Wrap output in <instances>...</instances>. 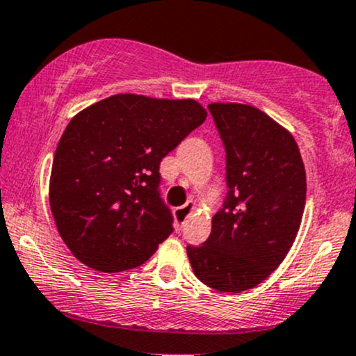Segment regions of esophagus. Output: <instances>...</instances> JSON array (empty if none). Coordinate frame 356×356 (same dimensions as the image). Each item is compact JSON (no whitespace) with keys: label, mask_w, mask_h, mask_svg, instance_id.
I'll return each mask as SVG.
<instances>
[{"label":"esophagus","mask_w":356,"mask_h":356,"mask_svg":"<svg viewBox=\"0 0 356 356\" xmlns=\"http://www.w3.org/2000/svg\"><path fill=\"white\" fill-rule=\"evenodd\" d=\"M196 208V204L193 203V201H188V203L184 204V207H179L174 209V218H175V228L177 230H181L182 225H184V222L188 220V216L193 213V209Z\"/></svg>","instance_id":"34e87169"}]
</instances>
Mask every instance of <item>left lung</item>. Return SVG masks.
Wrapping results in <instances>:
<instances>
[{
  "mask_svg": "<svg viewBox=\"0 0 356 356\" xmlns=\"http://www.w3.org/2000/svg\"><path fill=\"white\" fill-rule=\"evenodd\" d=\"M227 153V197L211 234L188 245L200 282L223 293L259 285L293 245L305 208V167L293 136L245 104H209Z\"/></svg>",
  "mask_w": 356,
  "mask_h": 356,
  "instance_id": "8db88e82",
  "label": "left lung"
}]
</instances>
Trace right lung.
Wrapping results in <instances>:
<instances>
[{
  "label": "right lung",
  "mask_w": 356,
  "mask_h": 356,
  "mask_svg": "<svg viewBox=\"0 0 356 356\" xmlns=\"http://www.w3.org/2000/svg\"><path fill=\"white\" fill-rule=\"evenodd\" d=\"M207 115L193 99L119 93L71 119L54 153L49 203L80 263L102 273L133 269L174 232L160 162Z\"/></svg>",
  "instance_id": "add662e5"
}]
</instances>
